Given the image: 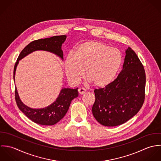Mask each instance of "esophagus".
<instances>
[{"label":"esophagus","instance_id":"34e87169","mask_svg":"<svg viewBox=\"0 0 161 161\" xmlns=\"http://www.w3.org/2000/svg\"><path fill=\"white\" fill-rule=\"evenodd\" d=\"M86 90L85 88H80L78 89V92L80 93V95H83L84 93H86Z\"/></svg>","mask_w":161,"mask_h":161}]
</instances>
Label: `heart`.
Wrapping results in <instances>:
<instances>
[{
    "mask_svg": "<svg viewBox=\"0 0 161 161\" xmlns=\"http://www.w3.org/2000/svg\"><path fill=\"white\" fill-rule=\"evenodd\" d=\"M122 64L120 51L97 41H88L78 45L64 62L68 80L77 84L83 77L97 88H104L114 79Z\"/></svg>",
    "mask_w": 161,
    "mask_h": 161,
    "instance_id": "obj_1",
    "label": "heart"
}]
</instances>
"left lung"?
I'll return each mask as SVG.
<instances>
[{
	"label": "left lung",
	"mask_w": 161,
	"mask_h": 161,
	"mask_svg": "<svg viewBox=\"0 0 161 161\" xmlns=\"http://www.w3.org/2000/svg\"><path fill=\"white\" fill-rule=\"evenodd\" d=\"M146 73L136 53L128 47L123 69L109 85L95 89L92 113L104 126L127 122L141 108L145 97Z\"/></svg>",
	"instance_id": "left-lung-1"
}]
</instances>
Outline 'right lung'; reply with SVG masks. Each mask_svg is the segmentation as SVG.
<instances>
[{
  "instance_id": "right-lung-1",
  "label": "right lung",
  "mask_w": 161,
  "mask_h": 161,
  "mask_svg": "<svg viewBox=\"0 0 161 161\" xmlns=\"http://www.w3.org/2000/svg\"><path fill=\"white\" fill-rule=\"evenodd\" d=\"M66 38V35L54 36L33 41L27 45L20 52L14 66V81L15 71L19 61L33 52L38 50L48 52L56 55L62 60H64L62 45ZM78 88L75 89L64 88L61 90L56 100L50 105L40 109H33L23 103L20 99L15 86V100L20 110L34 123L44 126H52L57 123L64 117L69 109L71 101L78 97Z\"/></svg>"
}]
</instances>
